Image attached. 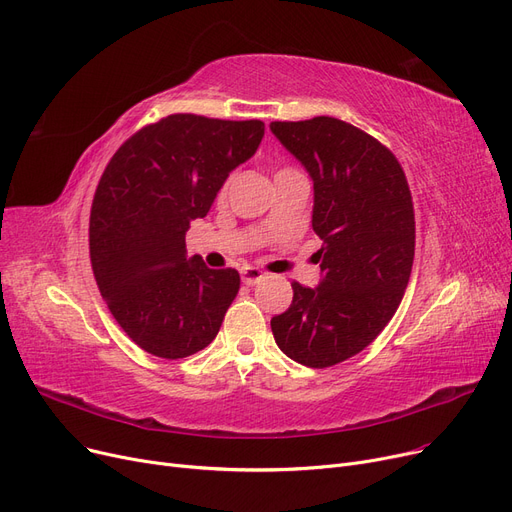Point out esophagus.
I'll use <instances>...</instances> for the list:
<instances>
[{"label":"esophagus","instance_id":"1","mask_svg":"<svg viewBox=\"0 0 512 512\" xmlns=\"http://www.w3.org/2000/svg\"><path fill=\"white\" fill-rule=\"evenodd\" d=\"M263 272L261 270H257V267H245V270L240 272V278H242V282H245L247 286H253V284H257L259 280H263Z\"/></svg>","mask_w":512,"mask_h":512}]
</instances>
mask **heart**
Masks as SVG:
<instances>
[{
    "label": "heart",
    "instance_id": "heart-1",
    "mask_svg": "<svg viewBox=\"0 0 512 512\" xmlns=\"http://www.w3.org/2000/svg\"><path fill=\"white\" fill-rule=\"evenodd\" d=\"M282 172H294V170H290V168H284V170H280L278 174H282Z\"/></svg>",
    "mask_w": 512,
    "mask_h": 512
}]
</instances>
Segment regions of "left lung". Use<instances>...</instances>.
<instances>
[{"instance_id":"left-lung-1","label":"left lung","mask_w":512,"mask_h":512,"mask_svg":"<svg viewBox=\"0 0 512 512\" xmlns=\"http://www.w3.org/2000/svg\"><path fill=\"white\" fill-rule=\"evenodd\" d=\"M276 139L313 180L321 282H292L290 307L272 317L280 351L324 369L361 353L396 313L415 257L413 199L394 153L330 116L272 122Z\"/></svg>"}]
</instances>
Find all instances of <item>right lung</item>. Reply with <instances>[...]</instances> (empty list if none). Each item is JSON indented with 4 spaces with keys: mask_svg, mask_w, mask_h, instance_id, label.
Here are the masks:
<instances>
[{
    "mask_svg": "<svg viewBox=\"0 0 512 512\" xmlns=\"http://www.w3.org/2000/svg\"><path fill=\"white\" fill-rule=\"evenodd\" d=\"M263 132L261 120L172 114L134 132L107 164L91 207V265L107 307L143 351L182 359L218 336L240 276L186 259L184 236Z\"/></svg>",
    "mask_w": 512,
    "mask_h": 512,
    "instance_id": "1",
    "label": "right lung"
}]
</instances>
